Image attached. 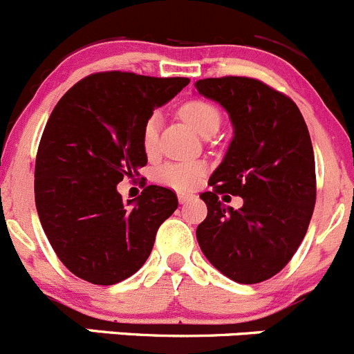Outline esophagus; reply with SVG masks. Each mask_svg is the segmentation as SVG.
Returning <instances> with one entry per match:
<instances>
[{"mask_svg":"<svg viewBox=\"0 0 354 354\" xmlns=\"http://www.w3.org/2000/svg\"><path fill=\"white\" fill-rule=\"evenodd\" d=\"M177 198H179L180 203H187L189 200H193V194H191V193H177Z\"/></svg>","mask_w":354,"mask_h":354,"instance_id":"obj_1","label":"esophagus"}]
</instances>
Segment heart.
Instances as JSON below:
<instances>
[{
	"instance_id": "1",
	"label": "heart",
	"mask_w": 354,
	"mask_h": 354,
	"mask_svg": "<svg viewBox=\"0 0 354 354\" xmlns=\"http://www.w3.org/2000/svg\"><path fill=\"white\" fill-rule=\"evenodd\" d=\"M180 116L189 123L200 136L210 130H217L221 124V113L212 102L203 99L187 100L180 106ZM158 130H160V116L151 114L142 127V147L146 154H154L158 149ZM203 175V165L200 163H167L158 170L156 179L165 186L175 189H191L200 183Z\"/></svg>"
}]
</instances>
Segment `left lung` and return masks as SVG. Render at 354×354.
<instances>
[{"mask_svg":"<svg viewBox=\"0 0 354 354\" xmlns=\"http://www.w3.org/2000/svg\"><path fill=\"white\" fill-rule=\"evenodd\" d=\"M194 86L221 104L234 127L224 161L208 180L212 191L200 194L208 214L198 225V243L222 274L261 283L294 257L315 210L308 127L294 100L261 80L222 76ZM225 192L243 197L244 207H225L220 201Z\"/></svg>","mask_w":354,"mask_h":354,"instance_id":"obj_1","label":"left lung"}]
</instances>
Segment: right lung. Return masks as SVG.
I'll return each instance as SVG.
<instances>
[{
  "instance_id": "obj_1",
  "label": "right lung",
  "mask_w": 354,
  "mask_h": 354,
  "mask_svg": "<svg viewBox=\"0 0 354 354\" xmlns=\"http://www.w3.org/2000/svg\"><path fill=\"white\" fill-rule=\"evenodd\" d=\"M187 83L95 73L71 86L50 114L36 154V210L57 257L82 280L114 285L139 271L158 227L179 205L161 186L124 203L116 184L139 177L147 163L144 123Z\"/></svg>"
}]
</instances>
